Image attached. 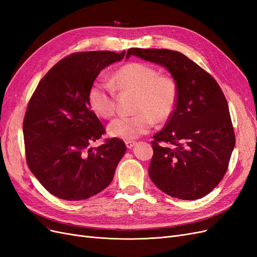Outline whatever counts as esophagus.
<instances>
[{
  "instance_id": "34e87169",
  "label": "esophagus",
  "mask_w": 257,
  "mask_h": 257,
  "mask_svg": "<svg viewBox=\"0 0 257 257\" xmlns=\"http://www.w3.org/2000/svg\"><path fill=\"white\" fill-rule=\"evenodd\" d=\"M135 145H136L135 142H132V141L125 142V146H126V148H128V149H131V148H133Z\"/></svg>"
}]
</instances>
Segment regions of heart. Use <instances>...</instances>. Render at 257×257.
I'll use <instances>...</instances> for the list:
<instances>
[{"label": "heart", "mask_w": 257, "mask_h": 257, "mask_svg": "<svg viewBox=\"0 0 257 257\" xmlns=\"http://www.w3.org/2000/svg\"><path fill=\"white\" fill-rule=\"evenodd\" d=\"M114 89L135 93L133 115H122L107 126L109 136L132 141L150 131L153 120L167 121L173 115L178 102V85L174 78L163 76L157 68L133 62L120 67L112 75ZM91 110L100 118L108 119L115 111V94L111 85L94 82L88 92Z\"/></svg>", "instance_id": "heart-1"}]
</instances>
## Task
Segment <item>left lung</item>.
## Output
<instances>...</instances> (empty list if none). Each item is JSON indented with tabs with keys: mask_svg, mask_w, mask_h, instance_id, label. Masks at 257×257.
Instances as JSON below:
<instances>
[{
	"mask_svg": "<svg viewBox=\"0 0 257 257\" xmlns=\"http://www.w3.org/2000/svg\"><path fill=\"white\" fill-rule=\"evenodd\" d=\"M164 66L178 85V102L165 127L153 136L152 182L172 197L194 200L220 183L235 147L227 100L213 77L184 54L168 49L131 48Z\"/></svg>",
	"mask_w": 257,
	"mask_h": 257,
	"instance_id": "obj_1",
	"label": "left lung"
}]
</instances>
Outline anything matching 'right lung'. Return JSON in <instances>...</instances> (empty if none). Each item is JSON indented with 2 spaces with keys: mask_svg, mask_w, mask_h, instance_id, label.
<instances>
[{
  "mask_svg": "<svg viewBox=\"0 0 257 257\" xmlns=\"http://www.w3.org/2000/svg\"><path fill=\"white\" fill-rule=\"evenodd\" d=\"M125 51L73 53L44 76L31 97L25 120L27 163L52 195L81 200L112 181L126 151L119 138L91 148L105 133L88 104L89 89L103 68L121 61Z\"/></svg>",
  "mask_w": 257,
  "mask_h": 257,
  "instance_id": "1",
  "label": "right lung"
}]
</instances>
